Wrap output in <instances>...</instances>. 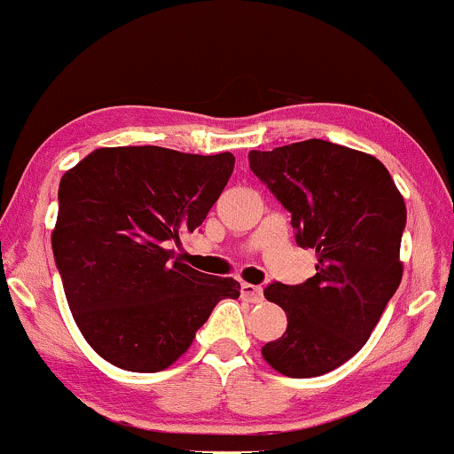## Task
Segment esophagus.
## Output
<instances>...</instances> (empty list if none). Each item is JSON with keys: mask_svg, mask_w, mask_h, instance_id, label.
Here are the masks:
<instances>
[{"mask_svg": "<svg viewBox=\"0 0 454 454\" xmlns=\"http://www.w3.org/2000/svg\"><path fill=\"white\" fill-rule=\"evenodd\" d=\"M241 296L245 301H249V303H262V288L260 286H254V284H243L241 286Z\"/></svg>", "mask_w": 454, "mask_h": 454, "instance_id": "34e87169", "label": "esophagus"}]
</instances>
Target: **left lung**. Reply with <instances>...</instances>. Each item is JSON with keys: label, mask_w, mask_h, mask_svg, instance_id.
I'll return each mask as SVG.
<instances>
[{"label": "left lung", "mask_w": 454, "mask_h": 454, "mask_svg": "<svg viewBox=\"0 0 454 454\" xmlns=\"http://www.w3.org/2000/svg\"><path fill=\"white\" fill-rule=\"evenodd\" d=\"M249 168L290 211L296 245L317 256L314 278L264 288L288 328L262 356L288 378L322 376L361 350L397 293L403 196L382 161L328 140L249 151Z\"/></svg>", "instance_id": "obj_1"}]
</instances>
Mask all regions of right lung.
<instances>
[{
    "label": "right lung",
    "mask_w": 454,
    "mask_h": 454,
    "mask_svg": "<svg viewBox=\"0 0 454 454\" xmlns=\"http://www.w3.org/2000/svg\"><path fill=\"white\" fill-rule=\"evenodd\" d=\"M234 168L232 153L104 147L59 181L53 256L82 337L126 372L170 367L232 278H211L175 260L170 245L194 232Z\"/></svg>",
    "instance_id": "obj_1"
}]
</instances>
